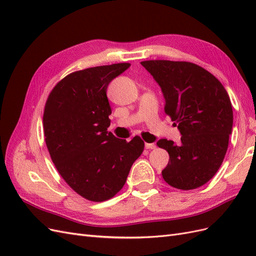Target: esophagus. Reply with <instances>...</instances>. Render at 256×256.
I'll return each mask as SVG.
<instances>
[{"instance_id":"1","label":"esophagus","mask_w":256,"mask_h":256,"mask_svg":"<svg viewBox=\"0 0 256 256\" xmlns=\"http://www.w3.org/2000/svg\"><path fill=\"white\" fill-rule=\"evenodd\" d=\"M145 148L146 150H154L156 148V145L154 143H145Z\"/></svg>"}]
</instances>
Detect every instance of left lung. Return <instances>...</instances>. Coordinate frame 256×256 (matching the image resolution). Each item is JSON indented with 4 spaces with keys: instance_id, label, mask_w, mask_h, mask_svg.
I'll list each match as a JSON object with an SVG mask.
<instances>
[{
    "instance_id": "1",
    "label": "left lung",
    "mask_w": 256,
    "mask_h": 256,
    "mask_svg": "<svg viewBox=\"0 0 256 256\" xmlns=\"http://www.w3.org/2000/svg\"><path fill=\"white\" fill-rule=\"evenodd\" d=\"M157 81L166 99L164 112L180 131V143L161 138L168 152L162 177L180 190L196 189L210 180L221 166L233 128L228 92L214 74L190 62H141Z\"/></svg>"
}]
</instances>
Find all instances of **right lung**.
I'll use <instances>...</instances> for the list:
<instances>
[{
	"instance_id": "add662e5",
	"label": "right lung",
	"mask_w": 256,
	"mask_h": 256,
	"mask_svg": "<svg viewBox=\"0 0 256 256\" xmlns=\"http://www.w3.org/2000/svg\"><path fill=\"white\" fill-rule=\"evenodd\" d=\"M129 63L97 66L69 74L53 88L44 111V134L60 175L74 192L92 202L113 198L126 182L144 150L108 132L112 113L106 88Z\"/></svg>"
}]
</instances>
